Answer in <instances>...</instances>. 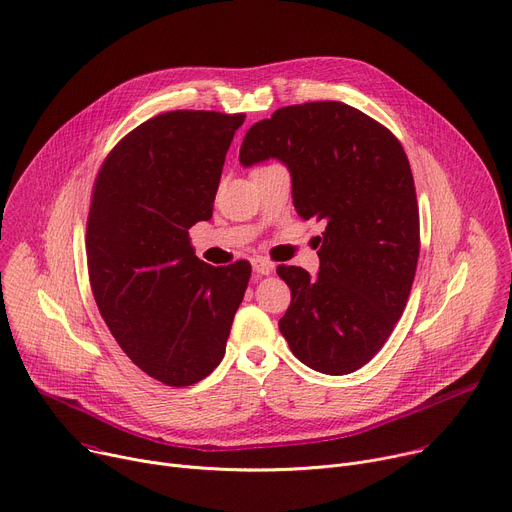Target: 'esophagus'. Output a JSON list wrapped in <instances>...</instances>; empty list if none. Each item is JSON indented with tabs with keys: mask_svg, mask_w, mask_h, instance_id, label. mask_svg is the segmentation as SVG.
<instances>
[{
	"mask_svg": "<svg viewBox=\"0 0 512 512\" xmlns=\"http://www.w3.org/2000/svg\"><path fill=\"white\" fill-rule=\"evenodd\" d=\"M253 271L259 275H269L273 271V263L265 257H257V259H253Z\"/></svg>",
	"mask_w": 512,
	"mask_h": 512,
	"instance_id": "esophagus-1",
	"label": "esophagus"
}]
</instances>
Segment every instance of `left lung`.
<instances>
[{
	"label": "left lung",
	"instance_id": "8db88e82",
	"mask_svg": "<svg viewBox=\"0 0 512 512\" xmlns=\"http://www.w3.org/2000/svg\"><path fill=\"white\" fill-rule=\"evenodd\" d=\"M245 167L280 159L296 212L324 222L320 271L280 265L292 302L280 331L308 367L343 376L392 335L410 296L421 226L408 157L380 122L343 102H306L253 124Z\"/></svg>",
	"mask_w": 512,
	"mask_h": 512
}]
</instances>
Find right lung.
<instances>
[{
	"label": "right lung",
	"mask_w": 512,
	"mask_h": 512,
	"mask_svg": "<svg viewBox=\"0 0 512 512\" xmlns=\"http://www.w3.org/2000/svg\"><path fill=\"white\" fill-rule=\"evenodd\" d=\"M245 114L173 110L130 130L100 167L87 214V271L122 351L165 386L222 361L251 263L212 267L188 230L210 220L226 151Z\"/></svg>",
	"instance_id": "add662e5"
}]
</instances>
